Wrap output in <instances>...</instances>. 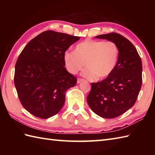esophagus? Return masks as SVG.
Wrapping results in <instances>:
<instances>
[{
    "instance_id": "obj_1",
    "label": "esophagus",
    "mask_w": 155,
    "mask_h": 155,
    "mask_svg": "<svg viewBox=\"0 0 155 155\" xmlns=\"http://www.w3.org/2000/svg\"><path fill=\"white\" fill-rule=\"evenodd\" d=\"M84 81L83 78H78L77 79V83H81V82H83Z\"/></svg>"
}]
</instances>
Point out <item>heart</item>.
Instances as JSON below:
<instances>
[{
	"instance_id": "1",
	"label": "heart",
	"mask_w": 155,
	"mask_h": 155,
	"mask_svg": "<svg viewBox=\"0 0 155 155\" xmlns=\"http://www.w3.org/2000/svg\"><path fill=\"white\" fill-rule=\"evenodd\" d=\"M119 49L113 41L86 40L78 43L74 51L64 52L65 67L76 74L86 65L82 74L92 81L104 79L113 73L118 63Z\"/></svg>"
}]
</instances>
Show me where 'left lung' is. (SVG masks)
Wrapping results in <instances>:
<instances>
[{"mask_svg":"<svg viewBox=\"0 0 155 155\" xmlns=\"http://www.w3.org/2000/svg\"><path fill=\"white\" fill-rule=\"evenodd\" d=\"M119 49L118 63L109 77L91 83L87 103L98 116L113 118L123 114L135 103L142 85V61L136 48L127 38L116 32L101 35Z\"/></svg>","mask_w":155,"mask_h":155,"instance_id":"1","label":"left lung"}]
</instances>
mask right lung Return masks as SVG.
I'll list each match as a JSON object with an SVG mask.
<instances>
[{"instance_id": "1", "label": "right lung", "mask_w": 155, "mask_h": 155, "mask_svg": "<svg viewBox=\"0 0 155 155\" xmlns=\"http://www.w3.org/2000/svg\"><path fill=\"white\" fill-rule=\"evenodd\" d=\"M79 37L47 31L28 42L15 65L14 82L26 110L40 118L57 114L63 107L66 92L77 78L64 67V52Z\"/></svg>"}]
</instances>
